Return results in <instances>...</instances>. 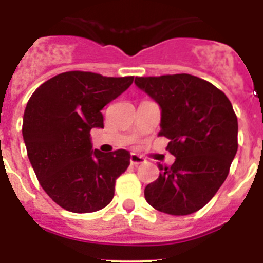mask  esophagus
I'll list each match as a JSON object with an SVG mask.
<instances>
[{"label": "esophagus", "instance_id": "34e87169", "mask_svg": "<svg viewBox=\"0 0 263 263\" xmlns=\"http://www.w3.org/2000/svg\"><path fill=\"white\" fill-rule=\"evenodd\" d=\"M130 163L133 164V166H137V164H142V163H145V159H143L142 157H139L138 154H134V153H132V154H130Z\"/></svg>", "mask_w": 263, "mask_h": 263}]
</instances>
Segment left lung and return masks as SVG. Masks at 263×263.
<instances>
[{
  "label": "left lung",
  "mask_w": 263,
  "mask_h": 263,
  "mask_svg": "<svg viewBox=\"0 0 263 263\" xmlns=\"http://www.w3.org/2000/svg\"><path fill=\"white\" fill-rule=\"evenodd\" d=\"M137 87L162 109L159 136L170 139L171 167L145 188L159 212L191 215L203 208L225 182L238 148V122L222 90L188 73L136 78Z\"/></svg>",
  "instance_id": "1"
}]
</instances>
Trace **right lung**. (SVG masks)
<instances>
[{
    "label": "right lung",
    "mask_w": 263,
    "mask_h": 263,
    "mask_svg": "<svg viewBox=\"0 0 263 263\" xmlns=\"http://www.w3.org/2000/svg\"><path fill=\"white\" fill-rule=\"evenodd\" d=\"M133 80L68 71L30 97L22 124L27 157L42 188L64 210L96 212L115 196L116 179L129 167L130 154L124 148L92 150L90 130L104 127L101 109Z\"/></svg>",
    "instance_id": "obj_1"
}]
</instances>
